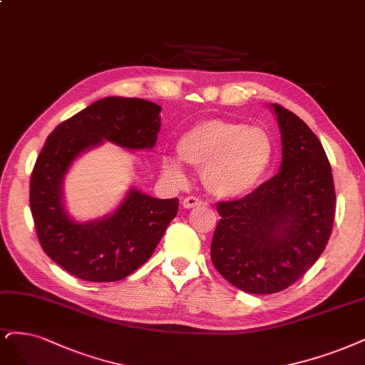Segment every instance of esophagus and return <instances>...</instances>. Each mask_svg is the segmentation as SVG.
I'll use <instances>...</instances> for the list:
<instances>
[{
	"label": "esophagus",
	"instance_id": "1",
	"mask_svg": "<svg viewBox=\"0 0 365 365\" xmlns=\"http://www.w3.org/2000/svg\"><path fill=\"white\" fill-rule=\"evenodd\" d=\"M202 205V200H200L199 197H195V196H188L182 200V207L185 210H190V208H196V207H200Z\"/></svg>",
	"mask_w": 365,
	"mask_h": 365
}]
</instances>
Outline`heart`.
Segmentation results:
<instances>
[{
  "mask_svg": "<svg viewBox=\"0 0 365 365\" xmlns=\"http://www.w3.org/2000/svg\"><path fill=\"white\" fill-rule=\"evenodd\" d=\"M178 158L202 170L207 190L220 199L247 195L266 177L273 161L274 145L270 134L240 122L210 119L187 130L177 143ZM163 173L175 182L185 180L177 160H161Z\"/></svg>",
  "mask_w": 365,
  "mask_h": 365,
  "instance_id": "1",
  "label": "heart"
}]
</instances>
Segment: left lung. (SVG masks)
<instances>
[{"mask_svg":"<svg viewBox=\"0 0 365 365\" xmlns=\"http://www.w3.org/2000/svg\"><path fill=\"white\" fill-rule=\"evenodd\" d=\"M272 108L281 169L247 196L217 204L211 242L216 270L252 294L278 293L302 278L328 245L335 215L332 170L319 137L290 110Z\"/></svg>","mask_w":365,"mask_h":365,"instance_id":"left-lung-1","label":"left lung"}]
</instances>
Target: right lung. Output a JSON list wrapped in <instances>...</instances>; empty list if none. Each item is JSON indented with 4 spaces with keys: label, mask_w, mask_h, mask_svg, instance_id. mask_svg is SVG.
Listing matches in <instances>:
<instances>
[{
    "label": "right lung",
    "mask_w": 365,
    "mask_h": 365,
    "mask_svg": "<svg viewBox=\"0 0 365 365\" xmlns=\"http://www.w3.org/2000/svg\"><path fill=\"white\" fill-rule=\"evenodd\" d=\"M161 107L140 98L108 96L61 122L48 135L30 180V208L45 254L91 282L127 278L154 254L178 199H157L130 188L110 216L72 220L63 204V180L72 163L104 140L127 149H153Z\"/></svg>",
    "instance_id": "right-lung-1"
}]
</instances>
